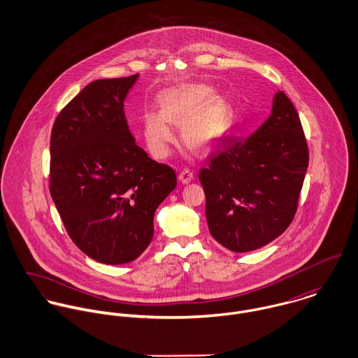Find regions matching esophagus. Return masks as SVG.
I'll return each instance as SVG.
<instances>
[{"label":"esophagus","mask_w":358,"mask_h":358,"mask_svg":"<svg viewBox=\"0 0 358 358\" xmlns=\"http://www.w3.org/2000/svg\"><path fill=\"white\" fill-rule=\"evenodd\" d=\"M179 180L183 183V185H187V183H190L193 179H194V173L189 169V168H185L180 173H179Z\"/></svg>","instance_id":"34e87169"}]
</instances>
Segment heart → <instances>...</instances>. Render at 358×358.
<instances>
[{
	"label": "heart",
	"instance_id": "obj_1",
	"mask_svg": "<svg viewBox=\"0 0 358 358\" xmlns=\"http://www.w3.org/2000/svg\"><path fill=\"white\" fill-rule=\"evenodd\" d=\"M159 111L148 110L141 127L149 152L155 158H165L175 142L171 124L182 125L185 143L197 152H208L222 138L229 107L224 99L213 95L205 84H183L159 95Z\"/></svg>",
	"mask_w": 358,
	"mask_h": 358
}]
</instances>
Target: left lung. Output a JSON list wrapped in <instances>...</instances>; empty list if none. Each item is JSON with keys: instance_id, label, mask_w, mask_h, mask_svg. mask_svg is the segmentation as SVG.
Masks as SVG:
<instances>
[{"instance_id": "1", "label": "left lung", "mask_w": 358, "mask_h": 358, "mask_svg": "<svg viewBox=\"0 0 358 358\" xmlns=\"http://www.w3.org/2000/svg\"><path fill=\"white\" fill-rule=\"evenodd\" d=\"M308 166L299 114L278 91L270 117L247 138L229 136L200 169L210 236L233 252L271 243L294 220Z\"/></svg>"}]
</instances>
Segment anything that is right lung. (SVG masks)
<instances>
[{
	"mask_svg": "<svg viewBox=\"0 0 358 358\" xmlns=\"http://www.w3.org/2000/svg\"><path fill=\"white\" fill-rule=\"evenodd\" d=\"M139 74L88 84L56 117L50 192L73 243L106 264L149 247L154 212L176 187L175 171L135 143L124 101Z\"/></svg>",
	"mask_w": 358,
	"mask_h": 358,
	"instance_id": "obj_1",
	"label": "right lung"
}]
</instances>
